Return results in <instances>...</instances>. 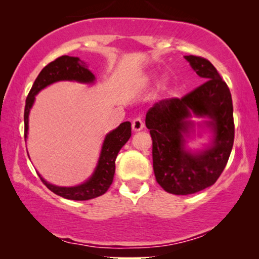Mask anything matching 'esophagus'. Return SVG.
Returning <instances> with one entry per match:
<instances>
[{
    "label": "esophagus",
    "mask_w": 259,
    "mask_h": 259,
    "mask_svg": "<svg viewBox=\"0 0 259 259\" xmlns=\"http://www.w3.org/2000/svg\"><path fill=\"white\" fill-rule=\"evenodd\" d=\"M144 121L141 120L140 118H137L133 120L132 122V130L134 131V132H139V131H141L144 128Z\"/></svg>",
    "instance_id": "esophagus-1"
}]
</instances>
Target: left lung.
<instances>
[{
    "label": "left lung",
    "instance_id": "8db88e82",
    "mask_svg": "<svg viewBox=\"0 0 259 259\" xmlns=\"http://www.w3.org/2000/svg\"><path fill=\"white\" fill-rule=\"evenodd\" d=\"M192 69L206 81L182 99L155 102L146 114L153 148V171L166 192L192 194L213 185L228 164L235 139L232 98L214 66L200 56L187 55ZM192 116L207 119L201 126L212 132L203 150H187L186 138L193 132Z\"/></svg>",
    "mask_w": 259,
    "mask_h": 259
}]
</instances>
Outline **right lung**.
I'll use <instances>...</instances> for the list:
<instances>
[{"label": "right lung", "mask_w": 259, "mask_h": 259, "mask_svg": "<svg viewBox=\"0 0 259 259\" xmlns=\"http://www.w3.org/2000/svg\"><path fill=\"white\" fill-rule=\"evenodd\" d=\"M58 81H76L81 83H93L94 74L88 69L86 62L79 58L63 55L49 63L41 70L26 99L24 107V139L27 140L29 130V113L35 101V95L44 88ZM131 138V122L125 121L106 134L102 144L100 157L93 175L86 182L76 186H56L48 183L38 175L42 183L52 192L70 200H88L102 196L109 189L115 172V159L119 151Z\"/></svg>", "instance_id": "add662e5"}]
</instances>
